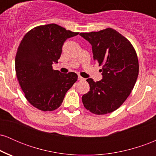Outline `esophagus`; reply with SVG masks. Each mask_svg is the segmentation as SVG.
<instances>
[{"instance_id": "obj_1", "label": "esophagus", "mask_w": 156, "mask_h": 156, "mask_svg": "<svg viewBox=\"0 0 156 156\" xmlns=\"http://www.w3.org/2000/svg\"><path fill=\"white\" fill-rule=\"evenodd\" d=\"M78 79L79 80H85V78H83V77H81L80 76H78Z\"/></svg>"}]
</instances>
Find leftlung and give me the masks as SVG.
I'll return each instance as SVG.
<instances>
[{"instance_id": "left-lung-1", "label": "left lung", "mask_w": 156, "mask_h": 156, "mask_svg": "<svg viewBox=\"0 0 156 156\" xmlns=\"http://www.w3.org/2000/svg\"><path fill=\"white\" fill-rule=\"evenodd\" d=\"M80 35L92 44L94 60L103 65L101 80H87L90 89L82 96L83 104L94 114L113 112L130 95L137 80L139 61L135 49L125 37L111 28Z\"/></svg>"}]
</instances>
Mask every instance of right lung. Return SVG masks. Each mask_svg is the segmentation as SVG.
Wrapping results in <instances>:
<instances>
[{"label": "right lung", "mask_w": 156, "mask_h": 156, "mask_svg": "<svg viewBox=\"0 0 156 156\" xmlns=\"http://www.w3.org/2000/svg\"><path fill=\"white\" fill-rule=\"evenodd\" d=\"M54 24L37 26L24 36L15 57V70L27 101L43 112L54 111L62 105L65 94L78 79L53 69L58 63L66 39L78 35Z\"/></svg>", "instance_id": "add662e5"}]
</instances>
